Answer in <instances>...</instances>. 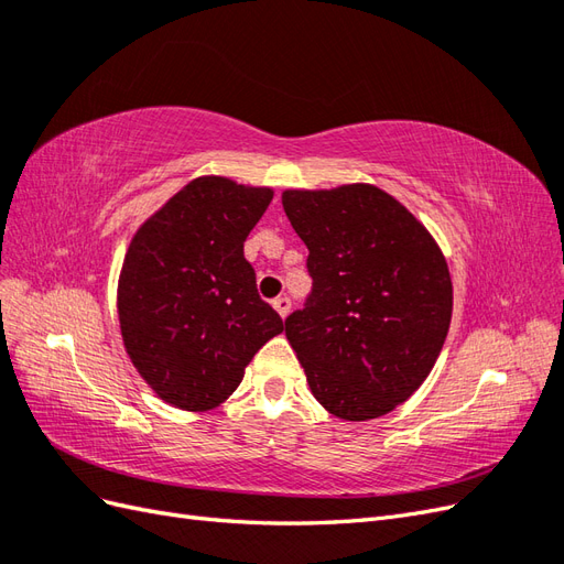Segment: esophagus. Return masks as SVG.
Returning <instances> with one entry per match:
<instances>
[{
    "label": "esophagus",
    "mask_w": 564,
    "mask_h": 564,
    "mask_svg": "<svg viewBox=\"0 0 564 564\" xmlns=\"http://www.w3.org/2000/svg\"><path fill=\"white\" fill-rule=\"evenodd\" d=\"M272 308H275L278 315L284 319L289 315V311H292V301H289L286 296H280V299L272 301Z\"/></svg>",
    "instance_id": "obj_1"
}]
</instances>
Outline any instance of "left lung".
I'll list each match as a JSON object with an SVG mask.
<instances>
[{
    "label": "left lung",
    "instance_id": "1",
    "mask_svg": "<svg viewBox=\"0 0 564 564\" xmlns=\"http://www.w3.org/2000/svg\"><path fill=\"white\" fill-rule=\"evenodd\" d=\"M308 247L313 292L284 319L315 400L344 421L392 412L429 379L445 346L454 289L435 237L371 183L284 191Z\"/></svg>",
    "mask_w": 564,
    "mask_h": 564
}]
</instances>
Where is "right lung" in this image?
Segmentation results:
<instances>
[{"label": "right lung", "mask_w": 564, "mask_h": 564, "mask_svg": "<svg viewBox=\"0 0 564 564\" xmlns=\"http://www.w3.org/2000/svg\"><path fill=\"white\" fill-rule=\"evenodd\" d=\"M272 195L265 185L199 176L131 237L117 282L119 329L131 365L166 404H224L251 357L282 334L245 259Z\"/></svg>", "instance_id": "1"}]
</instances>
